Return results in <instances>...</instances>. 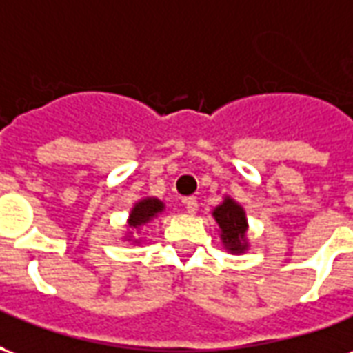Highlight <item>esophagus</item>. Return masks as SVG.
I'll list each match as a JSON object with an SVG mask.
<instances>
[{"instance_id": "esophagus-1", "label": "esophagus", "mask_w": 353, "mask_h": 353, "mask_svg": "<svg viewBox=\"0 0 353 353\" xmlns=\"http://www.w3.org/2000/svg\"><path fill=\"white\" fill-rule=\"evenodd\" d=\"M185 208H187V212L191 215H194L196 212H199V200L194 199V196H187V199L183 200Z\"/></svg>"}]
</instances>
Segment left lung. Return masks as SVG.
Returning <instances> with one entry per match:
<instances>
[{"label": "left lung", "instance_id": "obj_1", "mask_svg": "<svg viewBox=\"0 0 353 353\" xmlns=\"http://www.w3.org/2000/svg\"><path fill=\"white\" fill-rule=\"evenodd\" d=\"M215 223L219 227V238L223 248L232 255H242L250 250V236H248V217L245 210L236 200L225 194L223 200L212 210Z\"/></svg>", "mask_w": 353, "mask_h": 353}]
</instances>
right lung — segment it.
<instances>
[{
  "mask_svg": "<svg viewBox=\"0 0 353 353\" xmlns=\"http://www.w3.org/2000/svg\"><path fill=\"white\" fill-rule=\"evenodd\" d=\"M166 204L162 200L154 199V196H145V199L134 202L126 217V230L123 232L124 242H132V244H141L143 238H139L141 229L147 227L149 223H153L159 215L164 214Z\"/></svg>",
  "mask_w": 353,
  "mask_h": 353,
  "instance_id": "right-lung-1",
  "label": "right lung"
}]
</instances>
